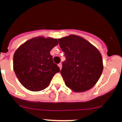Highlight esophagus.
Segmentation results:
<instances>
[{
  "label": "esophagus",
  "instance_id": "obj_1",
  "mask_svg": "<svg viewBox=\"0 0 122 122\" xmlns=\"http://www.w3.org/2000/svg\"><path fill=\"white\" fill-rule=\"evenodd\" d=\"M58 66H59V68H60V70H61V69H62V63H59V64L58 65Z\"/></svg>",
  "mask_w": 122,
  "mask_h": 122
}]
</instances>
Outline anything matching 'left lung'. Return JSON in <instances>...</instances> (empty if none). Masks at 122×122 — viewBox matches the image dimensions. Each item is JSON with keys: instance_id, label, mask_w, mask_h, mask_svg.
Returning <instances> with one entry per match:
<instances>
[{"instance_id": "left-lung-1", "label": "left lung", "mask_w": 122, "mask_h": 122, "mask_svg": "<svg viewBox=\"0 0 122 122\" xmlns=\"http://www.w3.org/2000/svg\"><path fill=\"white\" fill-rule=\"evenodd\" d=\"M65 52L60 73L65 84L75 92H82L93 87L103 70L102 56L90 42L75 35L58 39Z\"/></svg>"}]
</instances>
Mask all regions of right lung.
Returning a JSON list of instances; mask_svg holds the SVG:
<instances>
[{"label": "right lung", "mask_w": 122, "mask_h": 122, "mask_svg": "<svg viewBox=\"0 0 122 122\" xmlns=\"http://www.w3.org/2000/svg\"><path fill=\"white\" fill-rule=\"evenodd\" d=\"M58 45L57 39L38 36L19 46L13 56V70L19 81L28 90L41 91L49 86L56 73L60 71L50 54Z\"/></svg>", "instance_id": "1"}]
</instances>
